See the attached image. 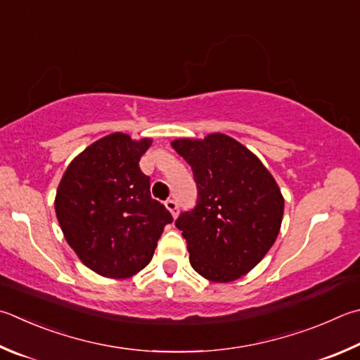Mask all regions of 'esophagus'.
<instances>
[{"instance_id":"obj_1","label":"esophagus","mask_w":360,"mask_h":360,"mask_svg":"<svg viewBox=\"0 0 360 360\" xmlns=\"http://www.w3.org/2000/svg\"><path fill=\"white\" fill-rule=\"evenodd\" d=\"M165 207L168 209L169 212H172V215H173L174 219L178 217V202H176L174 200H167L165 201Z\"/></svg>"}]
</instances>
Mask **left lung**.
Returning <instances> with one entry per match:
<instances>
[{
	"instance_id": "obj_1",
	"label": "left lung",
	"mask_w": 360,
	"mask_h": 360,
	"mask_svg": "<svg viewBox=\"0 0 360 360\" xmlns=\"http://www.w3.org/2000/svg\"><path fill=\"white\" fill-rule=\"evenodd\" d=\"M174 151L192 167L197 205L181 212L191 264L211 282L226 283L252 271L276 243L285 201L257 155L224 134L179 139Z\"/></svg>"
}]
</instances>
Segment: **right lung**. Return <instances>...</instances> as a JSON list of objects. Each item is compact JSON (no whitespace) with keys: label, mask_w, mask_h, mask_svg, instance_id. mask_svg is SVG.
Listing matches in <instances>:
<instances>
[{"label":"right lung","mask_w":360,"mask_h":360,"mask_svg":"<svg viewBox=\"0 0 360 360\" xmlns=\"http://www.w3.org/2000/svg\"><path fill=\"white\" fill-rule=\"evenodd\" d=\"M149 146V139L103 136L70 162L58 186L55 211L64 238L103 277L126 278L146 267L173 221L139 165Z\"/></svg>","instance_id":"obj_1"}]
</instances>
